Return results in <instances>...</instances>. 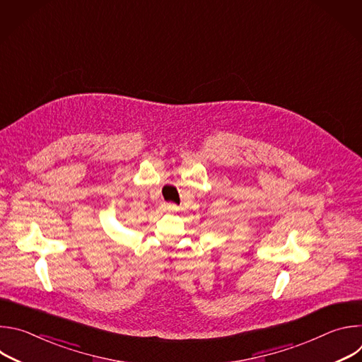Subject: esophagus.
<instances>
[{"mask_svg":"<svg viewBox=\"0 0 362 362\" xmlns=\"http://www.w3.org/2000/svg\"><path fill=\"white\" fill-rule=\"evenodd\" d=\"M162 209L165 211V212H175V211H177L179 208H177V204H175V203H163L162 204Z\"/></svg>","mask_w":362,"mask_h":362,"instance_id":"34e87169","label":"esophagus"}]
</instances>
